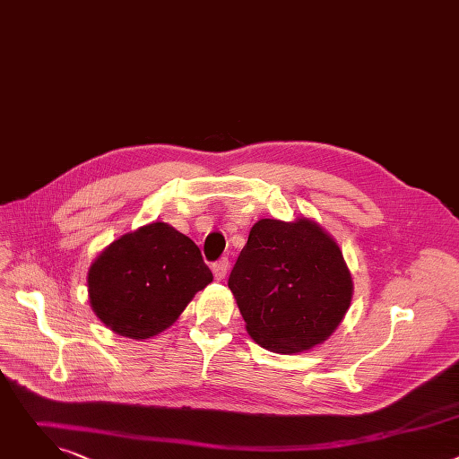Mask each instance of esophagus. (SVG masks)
<instances>
[{
  "label": "esophagus",
  "instance_id": "obj_1",
  "mask_svg": "<svg viewBox=\"0 0 459 459\" xmlns=\"http://www.w3.org/2000/svg\"><path fill=\"white\" fill-rule=\"evenodd\" d=\"M212 273L216 276V280H223L229 273V259L227 257H221L220 261H216V264L212 265Z\"/></svg>",
  "mask_w": 459,
  "mask_h": 459
}]
</instances>
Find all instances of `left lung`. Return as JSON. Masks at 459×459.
<instances>
[{"label":"left lung","instance_id":"8db88e82","mask_svg":"<svg viewBox=\"0 0 459 459\" xmlns=\"http://www.w3.org/2000/svg\"><path fill=\"white\" fill-rule=\"evenodd\" d=\"M248 336L278 354H299L329 340L354 292L336 239L319 223L259 220L229 278Z\"/></svg>","mask_w":459,"mask_h":459}]
</instances>
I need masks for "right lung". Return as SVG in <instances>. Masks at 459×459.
I'll return each mask as SVG.
<instances>
[{"label":"right lung","instance_id":"1","mask_svg":"<svg viewBox=\"0 0 459 459\" xmlns=\"http://www.w3.org/2000/svg\"><path fill=\"white\" fill-rule=\"evenodd\" d=\"M211 281L198 245L163 221L114 239L87 274L94 314L107 329L130 340L169 329Z\"/></svg>","mask_w":459,"mask_h":459}]
</instances>
